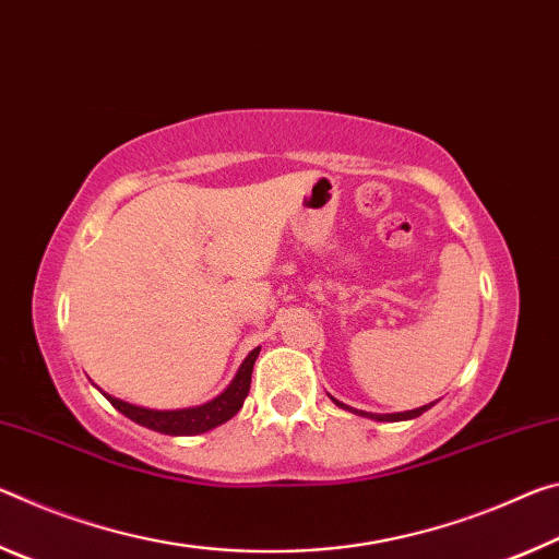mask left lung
<instances>
[{
	"mask_svg": "<svg viewBox=\"0 0 559 559\" xmlns=\"http://www.w3.org/2000/svg\"><path fill=\"white\" fill-rule=\"evenodd\" d=\"M332 401H334V404L340 406V408H344V411H352V414H359V416H364V418H373V420H389V424H396V420H411V418H418L420 414H426L428 408L438 404V401H433V404H426V406L414 408V411H401V414H369V411H356V408L346 406V404H342V401H336V399H332Z\"/></svg>",
	"mask_w": 559,
	"mask_h": 559,
	"instance_id": "left-lung-1",
	"label": "left lung"
}]
</instances>
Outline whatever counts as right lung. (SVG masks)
<instances>
[{"label": "right lung", "instance_id": "right-lung-1", "mask_svg": "<svg viewBox=\"0 0 559 559\" xmlns=\"http://www.w3.org/2000/svg\"><path fill=\"white\" fill-rule=\"evenodd\" d=\"M260 346L252 349L245 356V361L240 364V369L233 377V381L227 383L223 393H217L215 399L205 401L200 406H188V408H176V411H155V408H143V406H133L128 401H121L111 396V393H104V396L111 401V406L116 411H121L126 418L135 420L139 426L151 428V431L166 433V436H198L205 431H213V428L223 426L225 420H230L237 411L242 408L247 393H250V381H252V366L254 359H258Z\"/></svg>", "mask_w": 559, "mask_h": 559}]
</instances>
